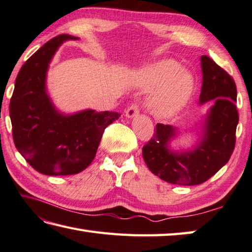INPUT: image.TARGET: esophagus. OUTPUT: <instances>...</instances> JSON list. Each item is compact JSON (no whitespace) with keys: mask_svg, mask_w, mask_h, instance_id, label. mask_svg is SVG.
<instances>
[{"mask_svg":"<svg viewBox=\"0 0 252 252\" xmlns=\"http://www.w3.org/2000/svg\"><path fill=\"white\" fill-rule=\"evenodd\" d=\"M140 111V106L138 102H133L131 104V106L126 109V116L127 118H133L134 116H136V114L139 113Z\"/></svg>","mask_w":252,"mask_h":252,"instance_id":"34e87169","label":"esophagus"}]
</instances>
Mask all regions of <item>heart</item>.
<instances>
[{
  "label": "heart",
  "mask_w": 252,
  "mask_h": 252,
  "mask_svg": "<svg viewBox=\"0 0 252 252\" xmlns=\"http://www.w3.org/2000/svg\"><path fill=\"white\" fill-rule=\"evenodd\" d=\"M180 63L172 59L162 61L148 71V84L161 86L151 98V108L159 114H167L177 109L189 98L193 88V78L181 71Z\"/></svg>",
  "instance_id": "1"
}]
</instances>
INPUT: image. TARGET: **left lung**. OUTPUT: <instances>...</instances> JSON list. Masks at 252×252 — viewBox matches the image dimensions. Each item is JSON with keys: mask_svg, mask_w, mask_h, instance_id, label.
<instances>
[{"mask_svg": "<svg viewBox=\"0 0 252 252\" xmlns=\"http://www.w3.org/2000/svg\"><path fill=\"white\" fill-rule=\"evenodd\" d=\"M203 85L200 103L214 99L206 120L205 134L194 151L174 153L167 142L175 132L158 123L152 138L143 145L142 155L154 175L171 184L198 185L214 176L229 161L236 145L238 116L235 80L212 58L202 56Z\"/></svg>", "mask_w": 252, "mask_h": 252, "instance_id": "8db88e82", "label": "left lung"}]
</instances>
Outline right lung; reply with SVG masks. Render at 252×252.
I'll use <instances>...</instances> for the list:
<instances>
[{"label":"right lung","instance_id":"add662e5","mask_svg":"<svg viewBox=\"0 0 252 252\" xmlns=\"http://www.w3.org/2000/svg\"><path fill=\"white\" fill-rule=\"evenodd\" d=\"M77 39L61 34L27 59L15 80L10 101L12 134L18 152L44 175H72L94 161L104 129L118 120V112L82 111L63 116L45 93L48 63L59 45Z\"/></svg>","mask_w":252,"mask_h":252}]
</instances>
